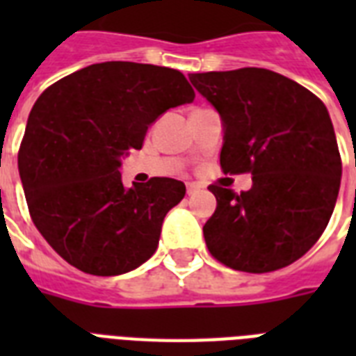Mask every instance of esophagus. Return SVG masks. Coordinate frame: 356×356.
Here are the masks:
<instances>
[{"label":"esophagus","mask_w":356,"mask_h":356,"mask_svg":"<svg viewBox=\"0 0 356 356\" xmlns=\"http://www.w3.org/2000/svg\"><path fill=\"white\" fill-rule=\"evenodd\" d=\"M200 188H201L200 184L188 183V184H186V194H188V195H194L195 192H200Z\"/></svg>","instance_id":"34e87169"}]
</instances>
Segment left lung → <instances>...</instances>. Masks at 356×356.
Masks as SVG:
<instances>
[{"label":"left lung","instance_id":"8db88e82","mask_svg":"<svg viewBox=\"0 0 356 356\" xmlns=\"http://www.w3.org/2000/svg\"><path fill=\"white\" fill-rule=\"evenodd\" d=\"M223 122V173H251L236 194L211 184L216 211L207 248L227 268L268 273L292 264L323 234L337 205L342 159L325 105L264 68L190 75Z\"/></svg>","mask_w":356,"mask_h":356}]
</instances>
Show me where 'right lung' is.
I'll return each mask as SVG.
<instances>
[{
  "label": "right lung",
  "mask_w": 356,
  "mask_h": 356,
  "mask_svg": "<svg viewBox=\"0 0 356 356\" xmlns=\"http://www.w3.org/2000/svg\"><path fill=\"white\" fill-rule=\"evenodd\" d=\"M194 97L179 70L122 60L86 66L42 92L18 170L31 220L68 264L122 275L155 253L184 183L151 177L125 188L120 159L142 147L162 113Z\"/></svg>",
  "instance_id": "obj_1"
}]
</instances>
